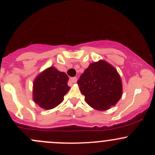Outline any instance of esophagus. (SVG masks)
Segmentation results:
<instances>
[{
    "instance_id": "obj_1",
    "label": "esophagus",
    "mask_w": 155,
    "mask_h": 155,
    "mask_svg": "<svg viewBox=\"0 0 155 155\" xmlns=\"http://www.w3.org/2000/svg\"><path fill=\"white\" fill-rule=\"evenodd\" d=\"M76 81H77V78L76 77H72L70 78V82H71V83H76Z\"/></svg>"
}]
</instances>
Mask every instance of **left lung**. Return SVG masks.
<instances>
[{
	"mask_svg": "<svg viewBox=\"0 0 155 155\" xmlns=\"http://www.w3.org/2000/svg\"><path fill=\"white\" fill-rule=\"evenodd\" d=\"M85 102L97 110H107L122 96V83L114 67L100 60L91 63L77 82Z\"/></svg>",
	"mask_w": 155,
	"mask_h": 155,
	"instance_id": "obj_1",
	"label": "left lung"
}]
</instances>
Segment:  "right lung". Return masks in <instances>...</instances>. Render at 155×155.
<instances>
[{
    "mask_svg": "<svg viewBox=\"0 0 155 155\" xmlns=\"http://www.w3.org/2000/svg\"><path fill=\"white\" fill-rule=\"evenodd\" d=\"M69 78L64 72L51 67L42 72L34 81L33 100L44 109H51L64 101L70 87Z\"/></svg>",
    "mask_w": 155,
    "mask_h": 155,
    "instance_id": "obj_1",
    "label": "right lung"
}]
</instances>
